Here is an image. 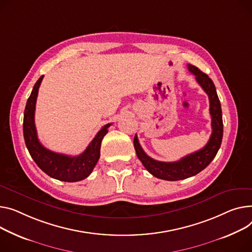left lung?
Segmentation results:
<instances>
[{"mask_svg": "<svg viewBox=\"0 0 252 252\" xmlns=\"http://www.w3.org/2000/svg\"><path fill=\"white\" fill-rule=\"evenodd\" d=\"M189 71L195 76L196 82L200 87L208 94L210 100V114L212 117V135L208 144L196 152L189 154L181 158L176 162H161L149 157L142 149L137 135L133 139V146L138 158L145 166V168L153 176L169 180L176 181L191 177L202 170L212 162L217 155L222 143L223 138V120L222 109L219 97H218L216 87L213 81L209 76L198 70L192 64L188 65Z\"/></svg>", "mask_w": 252, "mask_h": 252, "instance_id": "left-lung-1", "label": "left lung"}]
</instances>
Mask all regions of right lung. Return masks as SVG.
<instances>
[{"label": "right lung", "instance_id": "obj_1", "mask_svg": "<svg viewBox=\"0 0 252 252\" xmlns=\"http://www.w3.org/2000/svg\"><path fill=\"white\" fill-rule=\"evenodd\" d=\"M43 76L35 83L27 100L23 119V133L29 154L39 168L48 176L66 182H75L88 177L100 157V147L103 137L108 131L111 124L105 125L84 152L78 156H68L53 152L44 148L37 138L34 123V112L38 89Z\"/></svg>", "mask_w": 252, "mask_h": 252}]
</instances>
